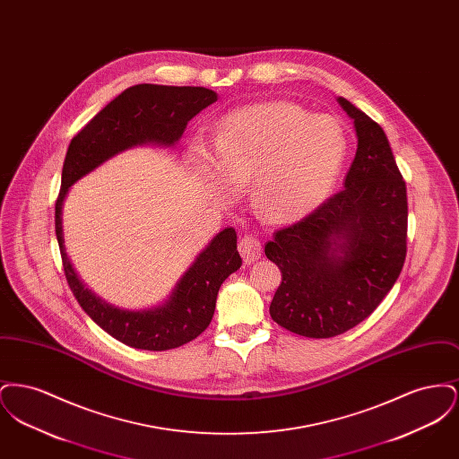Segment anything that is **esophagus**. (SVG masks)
<instances>
[{
  "mask_svg": "<svg viewBox=\"0 0 459 459\" xmlns=\"http://www.w3.org/2000/svg\"><path fill=\"white\" fill-rule=\"evenodd\" d=\"M239 253L246 264L258 262L262 258V242L255 236H244L239 242Z\"/></svg>",
  "mask_w": 459,
  "mask_h": 459,
  "instance_id": "esophagus-1",
  "label": "esophagus"
}]
</instances>
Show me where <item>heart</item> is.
Returning a JSON list of instances; mask_svg holds the SVG:
<instances>
[{"instance_id":"obj_1","label":"heart","mask_w":459,"mask_h":459,"mask_svg":"<svg viewBox=\"0 0 459 459\" xmlns=\"http://www.w3.org/2000/svg\"><path fill=\"white\" fill-rule=\"evenodd\" d=\"M348 135L330 115L287 101L249 105L219 122L212 148L196 139L189 163L208 193L251 184L263 217L275 223L305 219L327 199L348 158Z\"/></svg>"}]
</instances>
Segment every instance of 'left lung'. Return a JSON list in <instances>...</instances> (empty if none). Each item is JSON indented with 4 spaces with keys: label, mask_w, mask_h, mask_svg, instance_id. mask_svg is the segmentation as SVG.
I'll return each instance as SVG.
<instances>
[{
    "label": "left lung",
    "mask_w": 459,
    "mask_h": 459,
    "mask_svg": "<svg viewBox=\"0 0 459 459\" xmlns=\"http://www.w3.org/2000/svg\"><path fill=\"white\" fill-rule=\"evenodd\" d=\"M337 103L358 139L344 189L264 246L282 272L270 316L313 339L344 333L368 318L406 258V184L389 139L346 98Z\"/></svg>",
    "instance_id": "left-lung-1"
}]
</instances>
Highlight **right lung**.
Here are the masks:
<instances>
[{
    "label": "right lung",
    "instance_id": "add662e5",
    "mask_svg": "<svg viewBox=\"0 0 459 459\" xmlns=\"http://www.w3.org/2000/svg\"><path fill=\"white\" fill-rule=\"evenodd\" d=\"M217 100L219 94L212 89L137 84L109 101L66 150L62 189L55 208L66 282L94 324L135 350H174L206 330L215 313L220 285L242 264L236 230L227 227L210 240L160 305L126 309L96 296L70 262L64 238L66 195L77 180L117 154L150 144L172 148L180 141L187 122Z\"/></svg>",
    "mask_w": 459,
    "mask_h": 459
}]
</instances>
